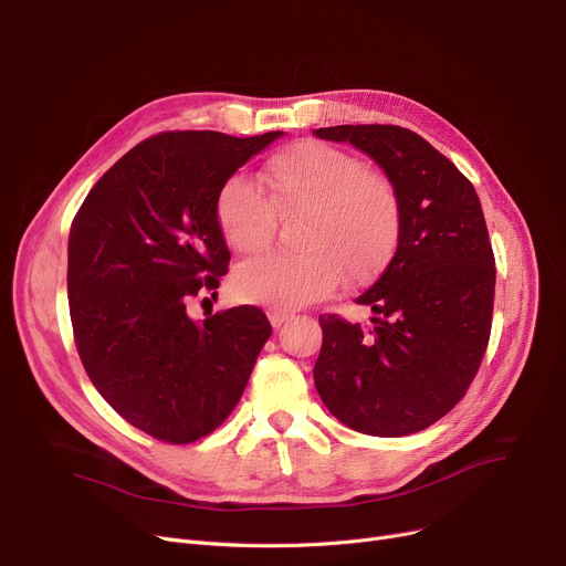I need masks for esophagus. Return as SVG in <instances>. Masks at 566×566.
<instances>
[{
	"label": "esophagus",
	"instance_id": "34e87169",
	"mask_svg": "<svg viewBox=\"0 0 566 566\" xmlns=\"http://www.w3.org/2000/svg\"><path fill=\"white\" fill-rule=\"evenodd\" d=\"M266 315H269V322H272L274 329H279V327L283 325V322L290 319V313H287V311H279V308H269Z\"/></svg>",
	"mask_w": 566,
	"mask_h": 566
}]
</instances>
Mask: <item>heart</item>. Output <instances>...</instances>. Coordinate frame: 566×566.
<instances>
[{
    "instance_id": "1",
    "label": "heart",
    "mask_w": 566,
    "mask_h": 566,
    "mask_svg": "<svg viewBox=\"0 0 566 566\" xmlns=\"http://www.w3.org/2000/svg\"><path fill=\"white\" fill-rule=\"evenodd\" d=\"M264 191L244 177L228 179L217 198L223 239L241 255L274 241L279 217L300 219V253L264 255L234 272L244 302L279 311L329 297L343 274L349 285L378 276L389 262L402 207L394 179L340 147L300 140L264 164Z\"/></svg>"
}]
</instances>
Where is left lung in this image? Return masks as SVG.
I'll return each mask as SVG.
<instances>
[{"mask_svg": "<svg viewBox=\"0 0 566 566\" xmlns=\"http://www.w3.org/2000/svg\"><path fill=\"white\" fill-rule=\"evenodd\" d=\"M317 138L366 151L396 184L398 247L357 304L364 329L319 315L313 380L322 402L366 436L400 438L442 419L470 389L486 355L495 255L472 181L410 128L329 126Z\"/></svg>", "mask_w": 566, "mask_h": 566, "instance_id": "left-lung-1", "label": "left lung"}]
</instances>
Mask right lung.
I'll list each match as a JSON object with an SVG mask.
<instances>
[{"label": "right lung", "instance_id": "add662e5", "mask_svg": "<svg viewBox=\"0 0 566 566\" xmlns=\"http://www.w3.org/2000/svg\"><path fill=\"white\" fill-rule=\"evenodd\" d=\"M279 136L158 133L94 184L71 223L66 281L80 361L107 406L160 442L217 430L272 336L258 306L209 311L202 322L188 308L213 297L228 274L221 186Z\"/></svg>", "mask_w": 566, "mask_h": 566}]
</instances>
